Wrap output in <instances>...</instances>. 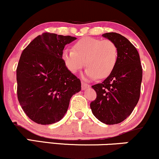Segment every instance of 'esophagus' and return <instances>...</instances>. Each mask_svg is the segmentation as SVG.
Returning <instances> with one entry per match:
<instances>
[{
	"mask_svg": "<svg viewBox=\"0 0 159 159\" xmlns=\"http://www.w3.org/2000/svg\"><path fill=\"white\" fill-rule=\"evenodd\" d=\"M90 87V86L89 84H86L85 82H84V81L81 82V88H82V90H86V89L89 88Z\"/></svg>",
	"mask_w": 159,
	"mask_h": 159,
	"instance_id": "1",
	"label": "esophagus"
}]
</instances>
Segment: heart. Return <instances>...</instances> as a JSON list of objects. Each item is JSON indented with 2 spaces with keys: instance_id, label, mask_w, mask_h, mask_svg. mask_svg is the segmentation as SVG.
I'll return each instance as SVG.
<instances>
[{
  "instance_id": "obj_1",
  "label": "heart",
  "mask_w": 159,
  "mask_h": 159,
  "mask_svg": "<svg viewBox=\"0 0 159 159\" xmlns=\"http://www.w3.org/2000/svg\"><path fill=\"white\" fill-rule=\"evenodd\" d=\"M117 57V48L112 41L87 37L77 42L73 50L65 49L62 58L72 73L80 70L85 62V66L87 67L84 72L86 77L103 79L113 72Z\"/></svg>"
}]
</instances>
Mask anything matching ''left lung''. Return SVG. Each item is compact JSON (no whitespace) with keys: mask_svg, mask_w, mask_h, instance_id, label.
I'll return each instance as SVG.
<instances>
[{"mask_svg":"<svg viewBox=\"0 0 159 159\" xmlns=\"http://www.w3.org/2000/svg\"><path fill=\"white\" fill-rule=\"evenodd\" d=\"M102 36L116 45L117 61L102 83L92 86L97 96L90 103V108L102 123L114 125L126 119L138 104L143 71L139 54L129 39L113 32Z\"/></svg>","mask_w":159,"mask_h":159,"instance_id":"left-lung-1","label":"left lung"}]
</instances>
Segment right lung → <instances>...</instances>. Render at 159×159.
<instances>
[{
	"label": "right lung",
	"instance_id": "right-lung-1",
	"mask_svg": "<svg viewBox=\"0 0 159 159\" xmlns=\"http://www.w3.org/2000/svg\"><path fill=\"white\" fill-rule=\"evenodd\" d=\"M76 39L44 33L21 53L16 69L18 99L27 116L36 123L60 121L70 98L81 90V81L62 59L65 45Z\"/></svg>",
	"mask_w": 159,
	"mask_h": 159
}]
</instances>
